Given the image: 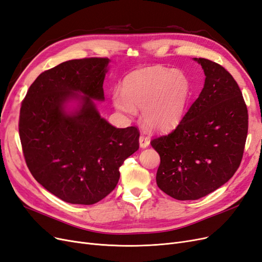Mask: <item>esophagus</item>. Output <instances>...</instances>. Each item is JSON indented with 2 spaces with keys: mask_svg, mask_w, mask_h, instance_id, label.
<instances>
[{
  "mask_svg": "<svg viewBox=\"0 0 262 262\" xmlns=\"http://www.w3.org/2000/svg\"><path fill=\"white\" fill-rule=\"evenodd\" d=\"M139 142H140V146L142 148H145L149 145V140H148V138L145 137V135H141L139 139Z\"/></svg>",
  "mask_w": 262,
  "mask_h": 262,
  "instance_id": "esophagus-1",
  "label": "esophagus"
}]
</instances>
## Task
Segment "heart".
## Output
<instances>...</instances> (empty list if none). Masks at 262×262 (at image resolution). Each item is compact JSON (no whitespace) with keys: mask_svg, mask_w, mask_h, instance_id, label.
I'll list each match as a JSON object with an SVG mask.
<instances>
[{"mask_svg":"<svg viewBox=\"0 0 262 262\" xmlns=\"http://www.w3.org/2000/svg\"><path fill=\"white\" fill-rule=\"evenodd\" d=\"M191 94V82L182 71L149 67L125 77L122 93L116 92L113 103L127 115H134L137 108L142 110V119L147 128L168 132L182 122Z\"/></svg>","mask_w":262,"mask_h":262,"instance_id":"heart-1","label":"heart"}]
</instances>
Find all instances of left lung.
Returning <instances> with one entry per match:
<instances>
[{"mask_svg":"<svg viewBox=\"0 0 262 262\" xmlns=\"http://www.w3.org/2000/svg\"><path fill=\"white\" fill-rule=\"evenodd\" d=\"M202 65L205 85L182 122L150 141L160 156L156 182L178 201H195L227 183L238 169L248 132V112L237 82L221 65Z\"/></svg>","mask_w":262,"mask_h":262,"instance_id":"8db88e82","label":"left lung"}]
</instances>
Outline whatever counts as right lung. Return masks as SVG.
<instances>
[{
	"mask_svg": "<svg viewBox=\"0 0 262 262\" xmlns=\"http://www.w3.org/2000/svg\"><path fill=\"white\" fill-rule=\"evenodd\" d=\"M108 62L107 57L61 62L34 80L21 103L18 129L27 167L66 203L102 201L118 183L123 161L140 146L137 127L115 128L92 100H104ZM73 98L81 106L67 113L64 104Z\"/></svg>",
	"mask_w": 262,
	"mask_h": 262,
	"instance_id": "add662e5",
	"label": "right lung"
}]
</instances>
